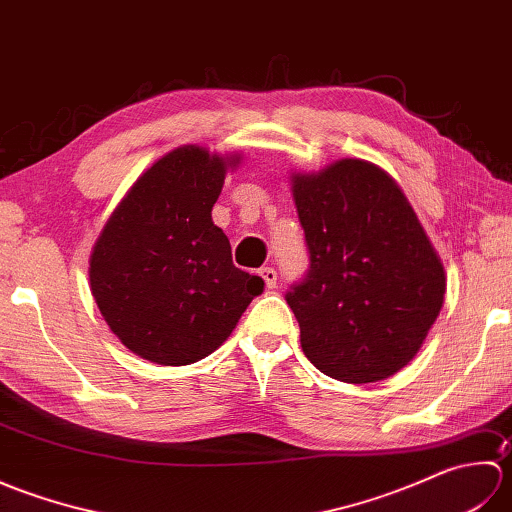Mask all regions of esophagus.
<instances>
[{
    "label": "esophagus",
    "instance_id": "esophagus-1",
    "mask_svg": "<svg viewBox=\"0 0 512 512\" xmlns=\"http://www.w3.org/2000/svg\"><path fill=\"white\" fill-rule=\"evenodd\" d=\"M259 275H262L266 288H275L277 286V270L275 268H270V266L259 268Z\"/></svg>",
    "mask_w": 512,
    "mask_h": 512
}]
</instances>
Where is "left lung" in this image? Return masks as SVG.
Masks as SVG:
<instances>
[{"label": "left lung", "mask_w": 512, "mask_h": 512, "mask_svg": "<svg viewBox=\"0 0 512 512\" xmlns=\"http://www.w3.org/2000/svg\"><path fill=\"white\" fill-rule=\"evenodd\" d=\"M310 268L286 292L308 361L376 383L418 354L444 301V268L394 178L345 158L292 176Z\"/></svg>", "instance_id": "obj_1"}]
</instances>
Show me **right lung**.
Segmentation results:
<instances>
[{
    "label": "right lung",
    "mask_w": 512,
    "mask_h": 512,
    "mask_svg": "<svg viewBox=\"0 0 512 512\" xmlns=\"http://www.w3.org/2000/svg\"><path fill=\"white\" fill-rule=\"evenodd\" d=\"M235 160L195 145L160 158L116 206L90 257V288L110 330L140 358L189 365L215 352L264 279L233 266L211 220Z\"/></svg>",
    "instance_id": "right-lung-1"
}]
</instances>
